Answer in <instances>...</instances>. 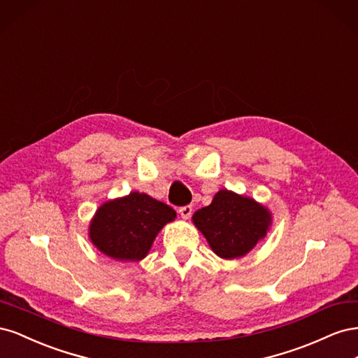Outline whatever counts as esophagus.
<instances>
[{
    "label": "esophagus",
    "mask_w": 358,
    "mask_h": 358,
    "mask_svg": "<svg viewBox=\"0 0 358 358\" xmlns=\"http://www.w3.org/2000/svg\"><path fill=\"white\" fill-rule=\"evenodd\" d=\"M179 213L183 220H188L192 213V206H189V204L182 206V208H179Z\"/></svg>",
    "instance_id": "esophagus-1"
}]
</instances>
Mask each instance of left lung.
Returning <instances> with one entry per match:
<instances>
[{
	"instance_id": "left-lung-1",
	"label": "left lung",
	"mask_w": 358,
	"mask_h": 358,
	"mask_svg": "<svg viewBox=\"0 0 358 358\" xmlns=\"http://www.w3.org/2000/svg\"><path fill=\"white\" fill-rule=\"evenodd\" d=\"M194 224L221 258L248 254L266 236L272 222L270 213L252 199L221 189L212 203L192 216Z\"/></svg>"
}]
</instances>
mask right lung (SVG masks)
<instances>
[{"mask_svg":"<svg viewBox=\"0 0 358 358\" xmlns=\"http://www.w3.org/2000/svg\"><path fill=\"white\" fill-rule=\"evenodd\" d=\"M176 218L170 206L148 194L131 192L124 199L104 203L90 227L92 243L119 262H138L146 257L155 236Z\"/></svg>","mask_w":358,"mask_h":358,"instance_id":"add662e5","label":"right lung"}]
</instances>
